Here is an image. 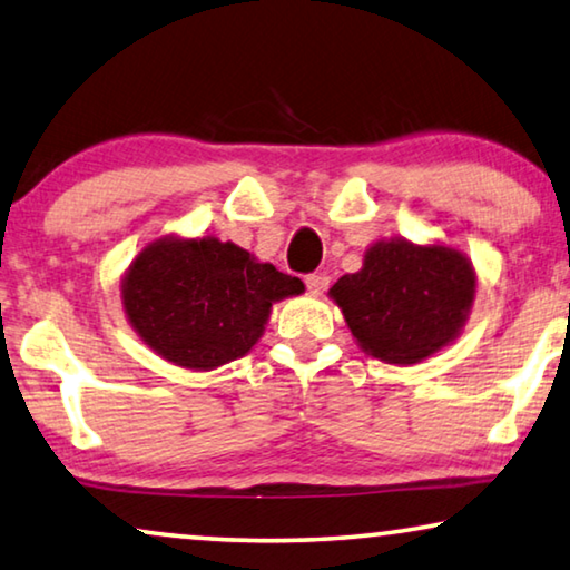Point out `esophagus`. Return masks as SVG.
Masks as SVG:
<instances>
[{
  "label": "esophagus",
  "instance_id": "esophagus-1",
  "mask_svg": "<svg viewBox=\"0 0 570 570\" xmlns=\"http://www.w3.org/2000/svg\"><path fill=\"white\" fill-rule=\"evenodd\" d=\"M304 284H307L312 294H322L330 286V276L327 274H309V276H304Z\"/></svg>",
  "mask_w": 570,
  "mask_h": 570
}]
</instances>
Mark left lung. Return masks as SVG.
<instances>
[{
    "label": "left lung",
    "mask_w": 570,
    "mask_h": 570,
    "mask_svg": "<svg viewBox=\"0 0 570 570\" xmlns=\"http://www.w3.org/2000/svg\"><path fill=\"white\" fill-rule=\"evenodd\" d=\"M475 294L471 261L445 245L381 240L358 274L330 288L358 345L396 366L420 363L461 333Z\"/></svg>",
    "instance_id": "left-lung-1"
}]
</instances>
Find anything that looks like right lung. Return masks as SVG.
<instances>
[{
    "label": "right lung",
    "mask_w": 570,
    "mask_h": 570,
    "mask_svg": "<svg viewBox=\"0 0 570 570\" xmlns=\"http://www.w3.org/2000/svg\"><path fill=\"white\" fill-rule=\"evenodd\" d=\"M296 276L217 237H160L122 278L130 325L160 358L209 371L243 358L263 335L271 304L302 294Z\"/></svg>",
    "instance_id": "1"
}]
</instances>
